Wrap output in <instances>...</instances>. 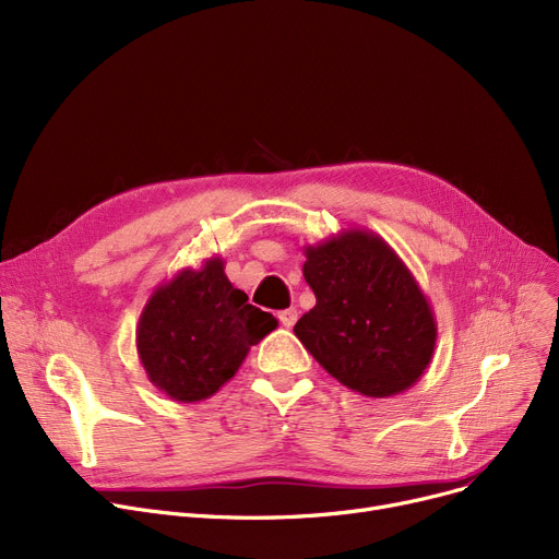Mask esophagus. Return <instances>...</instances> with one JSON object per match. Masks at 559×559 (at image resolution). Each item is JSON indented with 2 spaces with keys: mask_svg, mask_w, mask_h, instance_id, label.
<instances>
[{
  "mask_svg": "<svg viewBox=\"0 0 559 559\" xmlns=\"http://www.w3.org/2000/svg\"><path fill=\"white\" fill-rule=\"evenodd\" d=\"M278 319H281V324L285 326V329H292L297 324V310L295 308H287V310H283L281 314H278Z\"/></svg>",
  "mask_w": 559,
  "mask_h": 559,
  "instance_id": "34e87169",
  "label": "esophagus"
}]
</instances>
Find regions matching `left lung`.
Here are the masks:
<instances>
[{"label": "left lung", "mask_w": 559, "mask_h": 559, "mask_svg": "<svg viewBox=\"0 0 559 559\" xmlns=\"http://www.w3.org/2000/svg\"><path fill=\"white\" fill-rule=\"evenodd\" d=\"M304 253V278L317 304L295 335L312 358L362 396L413 388L432 360L437 324L396 251L371 230L346 228Z\"/></svg>", "instance_id": "obj_1"}]
</instances>
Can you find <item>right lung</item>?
<instances>
[{
  "label": "right lung",
  "mask_w": 559,
  "mask_h": 559,
  "mask_svg": "<svg viewBox=\"0 0 559 559\" xmlns=\"http://www.w3.org/2000/svg\"><path fill=\"white\" fill-rule=\"evenodd\" d=\"M278 326L224 274V260L181 270L146 301L135 346L152 383L179 403L213 396L245 362L249 348Z\"/></svg>",
  "instance_id": "right-lung-1"
}]
</instances>
